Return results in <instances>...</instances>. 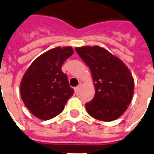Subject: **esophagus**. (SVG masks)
<instances>
[{
	"mask_svg": "<svg viewBox=\"0 0 154 154\" xmlns=\"http://www.w3.org/2000/svg\"><path fill=\"white\" fill-rule=\"evenodd\" d=\"M80 87H81V85H78L77 87H76V88H74V91H75V92L77 93L78 91H79V89H80Z\"/></svg>",
	"mask_w": 154,
	"mask_h": 154,
	"instance_id": "esophagus-1",
	"label": "esophagus"
}]
</instances>
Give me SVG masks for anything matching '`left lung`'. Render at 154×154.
I'll list each match as a JSON object with an SVG mask.
<instances>
[{"label": "left lung", "mask_w": 154, "mask_h": 154, "mask_svg": "<svg viewBox=\"0 0 154 154\" xmlns=\"http://www.w3.org/2000/svg\"><path fill=\"white\" fill-rule=\"evenodd\" d=\"M75 50L91 70L95 87L93 99L85 104L88 114L103 122L122 116L131 103L134 81L120 59L98 46Z\"/></svg>", "instance_id": "obj_1"}]
</instances>
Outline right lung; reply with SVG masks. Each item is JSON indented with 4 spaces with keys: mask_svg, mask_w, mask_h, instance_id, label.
Segmentation results:
<instances>
[{
    "mask_svg": "<svg viewBox=\"0 0 154 154\" xmlns=\"http://www.w3.org/2000/svg\"><path fill=\"white\" fill-rule=\"evenodd\" d=\"M71 47H56L32 62L20 85L25 106L36 118L48 120L60 114L74 90L62 71L63 62L72 55Z\"/></svg>",
    "mask_w": 154,
    "mask_h": 154,
    "instance_id": "add662e5",
    "label": "right lung"
}]
</instances>
